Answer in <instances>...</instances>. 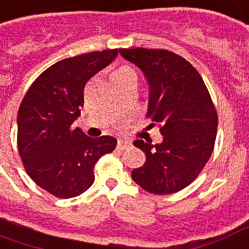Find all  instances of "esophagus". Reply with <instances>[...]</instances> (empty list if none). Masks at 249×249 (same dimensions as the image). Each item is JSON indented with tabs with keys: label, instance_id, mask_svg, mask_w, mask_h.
<instances>
[{
	"label": "esophagus",
	"instance_id": "34e87169",
	"mask_svg": "<svg viewBox=\"0 0 249 249\" xmlns=\"http://www.w3.org/2000/svg\"><path fill=\"white\" fill-rule=\"evenodd\" d=\"M130 145H132V142H130V140L120 139L119 141H117V149H120V150H124V149L129 148Z\"/></svg>",
	"mask_w": 249,
	"mask_h": 249
}]
</instances>
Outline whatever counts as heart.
Masks as SVG:
<instances>
[{"instance_id":"heart-1","label":"heart","mask_w":249,"mask_h":249,"mask_svg":"<svg viewBox=\"0 0 249 249\" xmlns=\"http://www.w3.org/2000/svg\"><path fill=\"white\" fill-rule=\"evenodd\" d=\"M112 75H136L134 70L129 66H120Z\"/></svg>"}]
</instances>
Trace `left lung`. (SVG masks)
Here are the masks:
<instances>
[{"label":"left lung","mask_w":249,"mask_h":249,"mask_svg":"<svg viewBox=\"0 0 249 249\" xmlns=\"http://www.w3.org/2000/svg\"><path fill=\"white\" fill-rule=\"evenodd\" d=\"M140 67L150 87L146 117L160 124L163 141L133 142L146 154L133 181L156 195L174 194L190 185L211 157L218 113L200 73L185 58L162 49H120Z\"/></svg>","instance_id":"obj_1"}]
</instances>
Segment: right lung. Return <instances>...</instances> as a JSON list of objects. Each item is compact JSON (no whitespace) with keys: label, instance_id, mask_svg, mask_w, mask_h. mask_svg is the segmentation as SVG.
<instances>
[{"label":"right lung","instance_id":"1","mask_svg":"<svg viewBox=\"0 0 249 249\" xmlns=\"http://www.w3.org/2000/svg\"><path fill=\"white\" fill-rule=\"evenodd\" d=\"M117 54V49L103 50L59 60L34 80L22 100L18 153L31 179L56 198L68 199L88 190L99 158L115 150V137L91 139L72 123L84 106L87 82Z\"/></svg>","mask_w":249,"mask_h":249}]
</instances>
